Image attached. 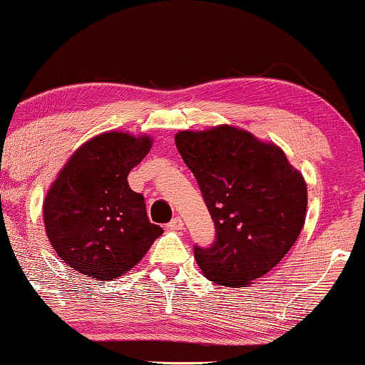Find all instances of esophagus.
<instances>
[{"mask_svg":"<svg viewBox=\"0 0 365 365\" xmlns=\"http://www.w3.org/2000/svg\"><path fill=\"white\" fill-rule=\"evenodd\" d=\"M167 227L172 229V230H182L183 229V220L180 219V217H175V219L170 220Z\"/></svg>","mask_w":365,"mask_h":365,"instance_id":"1","label":"esophagus"}]
</instances>
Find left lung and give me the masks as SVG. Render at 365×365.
Returning <instances> with one entry per match:
<instances>
[{
    "label": "left lung",
    "instance_id": "8db88e82",
    "mask_svg": "<svg viewBox=\"0 0 365 365\" xmlns=\"http://www.w3.org/2000/svg\"><path fill=\"white\" fill-rule=\"evenodd\" d=\"M215 224L210 247L193 249L207 279L237 288L271 271L307 217V183L273 143L229 124L175 136Z\"/></svg>",
    "mask_w": 365,
    "mask_h": 365
}]
</instances>
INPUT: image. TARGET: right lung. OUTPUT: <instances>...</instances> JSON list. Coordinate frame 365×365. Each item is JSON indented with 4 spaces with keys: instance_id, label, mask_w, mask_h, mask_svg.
Listing matches in <instances>:
<instances>
[{
    "instance_id": "1",
    "label": "right lung",
    "mask_w": 365,
    "mask_h": 365,
    "mask_svg": "<svg viewBox=\"0 0 365 365\" xmlns=\"http://www.w3.org/2000/svg\"><path fill=\"white\" fill-rule=\"evenodd\" d=\"M151 138L109 131L86 141L60 170L43 202L48 241L77 273L116 279L135 267L163 229L128 175L148 155Z\"/></svg>"
}]
</instances>
